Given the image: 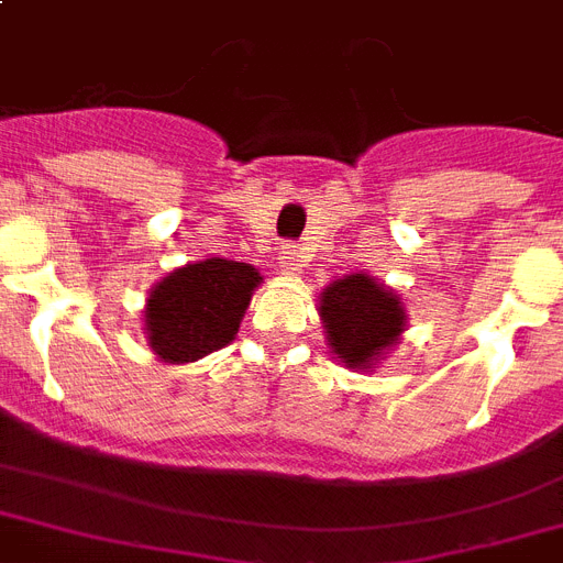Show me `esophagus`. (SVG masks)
<instances>
[{"mask_svg": "<svg viewBox=\"0 0 563 563\" xmlns=\"http://www.w3.org/2000/svg\"><path fill=\"white\" fill-rule=\"evenodd\" d=\"M278 267H282L287 276H296V273L301 271L299 250L292 247V244H282V250H278Z\"/></svg>", "mask_w": 563, "mask_h": 563, "instance_id": "obj_1", "label": "esophagus"}]
</instances>
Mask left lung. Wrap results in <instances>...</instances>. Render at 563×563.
<instances>
[{
	"instance_id": "1",
	"label": "left lung",
	"mask_w": 563,
	"mask_h": 563,
	"mask_svg": "<svg viewBox=\"0 0 563 563\" xmlns=\"http://www.w3.org/2000/svg\"><path fill=\"white\" fill-rule=\"evenodd\" d=\"M321 328L330 353L350 369H373L407 330L405 301L376 276L358 271L319 292Z\"/></svg>"
}]
</instances>
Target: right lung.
<instances>
[{"mask_svg":"<svg viewBox=\"0 0 563 563\" xmlns=\"http://www.w3.org/2000/svg\"><path fill=\"white\" fill-rule=\"evenodd\" d=\"M262 273L253 264L205 258L158 278L144 301V339L158 362H199L239 333Z\"/></svg>","mask_w":563,"mask_h":563,"instance_id":"obj_1","label":"right lung"}]
</instances>
